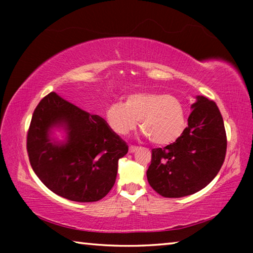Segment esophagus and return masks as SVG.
Instances as JSON below:
<instances>
[{"instance_id":"obj_1","label":"esophagus","mask_w":253,"mask_h":253,"mask_svg":"<svg viewBox=\"0 0 253 253\" xmlns=\"http://www.w3.org/2000/svg\"><path fill=\"white\" fill-rule=\"evenodd\" d=\"M137 146H134V145H130L129 146V149H128V151H129V153H135L136 151H137Z\"/></svg>"}]
</instances>
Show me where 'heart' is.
Segmentation results:
<instances>
[{"instance_id": "1", "label": "heart", "mask_w": 253, "mask_h": 253, "mask_svg": "<svg viewBox=\"0 0 253 253\" xmlns=\"http://www.w3.org/2000/svg\"><path fill=\"white\" fill-rule=\"evenodd\" d=\"M105 118L119 136L134 130L139 119L143 135L157 145L174 143L186 127V111L181 100L153 91L131 92L124 102H111L106 107Z\"/></svg>"}]
</instances>
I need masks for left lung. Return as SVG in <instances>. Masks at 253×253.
I'll return each instance as SVG.
<instances>
[{
	"label": "left lung",
	"mask_w": 253,
	"mask_h": 253,
	"mask_svg": "<svg viewBox=\"0 0 253 253\" xmlns=\"http://www.w3.org/2000/svg\"><path fill=\"white\" fill-rule=\"evenodd\" d=\"M182 136L152 149L146 172L149 185L164 198H182L202 190L219 173L226 153V134L216 104L196 97Z\"/></svg>",
	"instance_id": "8db88e82"
}]
</instances>
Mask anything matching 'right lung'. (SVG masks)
I'll return each instance as SVG.
<instances>
[{"label":"right lung","mask_w":253,"mask_h":253,"mask_svg":"<svg viewBox=\"0 0 253 253\" xmlns=\"http://www.w3.org/2000/svg\"><path fill=\"white\" fill-rule=\"evenodd\" d=\"M53 126L65 128L66 142L49 138ZM27 149L32 169L50 191L75 202H96L114 186L128 146L105 119L50 92L34 109Z\"/></svg>","instance_id":"1"}]
</instances>
